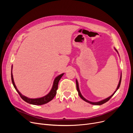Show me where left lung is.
<instances>
[{
	"instance_id": "obj_1",
	"label": "left lung",
	"mask_w": 133,
	"mask_h": 133,
	"mask_svg": "<svg viewBox=\"0 0 133 133\" xmlns=\"http://www.w3.org/2000/svg\"><path fill=\"white\" fill-rule=\"evenodd\" d=\"M115 51L118 53L117 51L116 50L115 48ZM121 78H122V73L121 74V76H120V81H119V82H118V86H117V88H116V89L115 91L114 92V93H113L112 95H111V96H110L109 97H107V98H106V99H104V100H101V101H98V102H91V101H89L87 100V99H86L85 98V97H83V96L81 95V93H80V89H79V83H78V82L77 80L76 79V89H77L79 95L80 96V97H81V98L83 100H84L85 101H86V102H88V103H90V104H93V105H101V104H103V103H106V102H107L108 100H110V99L111 98V97H112V96L114 95V94L115 93V92L117 91V89H118V88H119L120 86V84H121Z\"/></svg>"
}]
</instances>
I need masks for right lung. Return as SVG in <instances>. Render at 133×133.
<instances>
[{"mask_svg": "<svg viewBox=\"0 0 133 133\" xmlns=\"http://www.w3.org/2000/svg\"><path fill=\"white\" fill-rule=\"evenodd\" d=\"M11 69H12V70H11V80H12V82L14 87H15V88L17 90V92L18 93V94L20 96L21 98H22L23 100H24L25 102L29 103L30 104H34V105H42V104H44L48 103V102H50L54 98V97L55 96L56 94H57V90L58 87L59 81L64 74V73H62V74L59 75V76H57V77L55 78L54 82H53V86L51 90V91L46 95L42 97H40V98L30 99V98H29V97H27L23 95V94H22V93L19 92V91L17 88L16 86L15 83V82H14L13 78L12 66Z\"/></svg>", "mask_w": 133, "mask_h": 133, "instance_id": "right-lung-1", "label": "right lung"}]
</instances>
